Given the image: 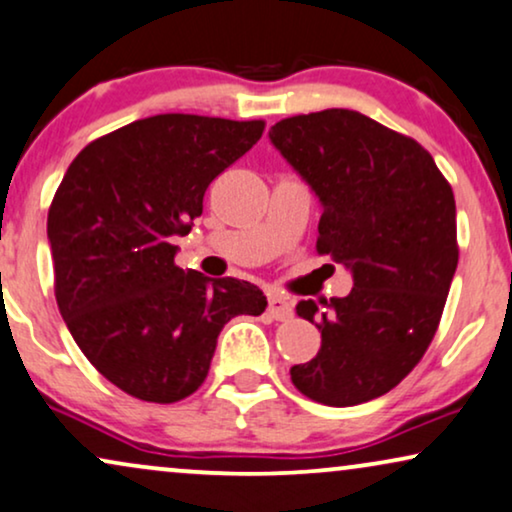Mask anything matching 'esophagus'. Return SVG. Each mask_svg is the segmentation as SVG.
Listing matches in <instances>:
<instances>
[{"label": "esophagus", "instance_id": "esophagus-1", "mask_svg": "<svg viewBox=\"0 0 512 512\" xmlns=\"http://www.w3.org/2000/svg\"><path fill=\"white\" fill-rule=\"evenodd\" d=\"M267 311H269V316L276 318V320L292 318V304L288 302V299H283V297H278V295H271L269 297Z\"/></svg>", "mask_w": 512, "mask_h": 512}]
</instances>
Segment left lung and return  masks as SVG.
<instances>
[{
  "label": "left lung",
  "instance_id": "8db88e82",
  "mask_svg": "<svg viewBox=\"0 0 512 512\" xmlns=\"http://www.w3.org/2000/svg\"><path fill=\"white\" fill-rule=\"evenodd\" d=\"M269 138L323 203L318 255L353 271L346 297L297 304L323 342L290 379L316 403H367L417 367L438 330L459 262L454 192L417 140L353 109L281 119Z\"/></svg>",
  "mask_w": 512,
  "mask_h": 512
}]
</instances>
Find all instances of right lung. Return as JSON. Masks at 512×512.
<instances>
[{
	"instance_id": "add662e5",
	"label": "right lung",
	"mask_w": 512,
	"mask_h": 512,
	"mask_svg": "<svg viewBox=\"0 0 512 512\" xmlns=\"http://www.w3.org/2000/svg\"><path fill=\"white\" fill-rule=\"evenodd\" d=\"M264 121L156 114L88 142L49 208L53 290L95 370L145 403H177L208 377L217 335L267 297L175 264V236L210 182L262 138Z\"/></svg>"
}]
</instances>
